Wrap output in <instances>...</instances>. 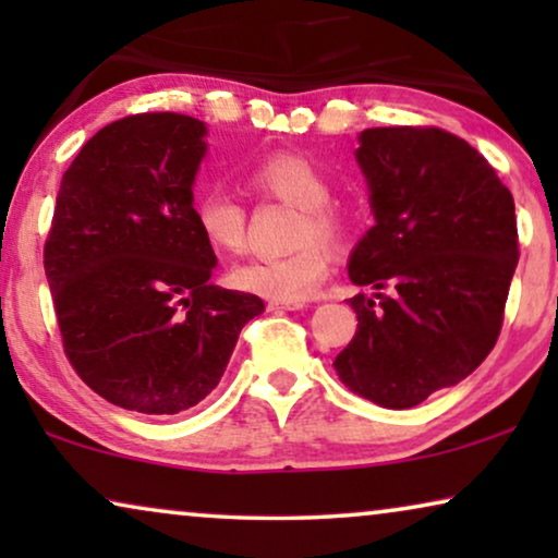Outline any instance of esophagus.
Segmentation results:
<instances>
[{"mask_svg": "<svg viewBox=\"0 0 558 558\" xmlns=\"http://www.w3.org/2000/svg\"><path fill=\"white\" fill-rule=\"evenodd\" d=\"M302 307H304L302 302H277V300L269 302V310H302Z\"/></svg>", "mask_w": 558, "mask_h": 558, "instance_id": "1", "label": "esophagus"}]
</instances>
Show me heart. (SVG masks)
I'll return each mask as SVG.
<instances>
[{
    "label": "heart",
    "instance_id": "obj_1",
    "mask_svg": "<svg viewBox=\"0 0 558 558\" xmlns=\"http://www.w3.org/2000/svg\"><path fill=\"white\" fill-rule=\"evenodd\" d=\"M246 185L262 201L296 208L292 243L300 246L279 258H248L231 271V284L241 292L277 302H304L315 296L332 266L331 248H342L353 233V213L332 203L327 172L304 151L274 149L246 167ZM201 239L218 254L243 248L248 210L228 190L213 187L193 205Z\"/></svg>",
    "mask_w": 558,
    "mask_h": 558
}]
</instances>
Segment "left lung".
<instances>
[{
	"label": "left lung",
	"instance_id": "1",
	"mask_svg": "<svg viewBox=\"0 0 558 558\" xmlns=\"http://www.w3.org/2000/svg\"><path fill=\"white\" fill-rule=\"evenodd\" d=\"M376 226L350 256L357 330L335 357L350 391L411 409L460 384L498 342L518 226L487 159L437 126H376L355 151Z\"/></svg>",
	"mask_w": 558,
	"mask_h": 558
}]
</instances>
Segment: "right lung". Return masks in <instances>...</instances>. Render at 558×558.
Listing matches in <instances>:
<instances>
[{
	"label": "right lung",
	"mask_w": 558,
	"mask_h": 558,
	"mask_svg": "<svg viewBox=\"0 0 558 558\" xmlns=\"http://www.w3.org/2000/svg\"><path fill=\"white\" fill-rule=\"evenodd\" d=\"M205 124L185 113L124 117L83 144L45 241L65 357L83 384L140 414L201 403L256 294L210 284L216 254L193 218Z\"/></svg>",
	"instance_id": "right-lung-1"
}]
</instances>
